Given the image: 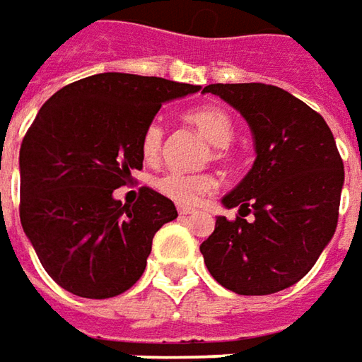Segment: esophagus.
I'll use <instances>...</instances> for the list:
<instances>
[{"label":"esophagus","instance_id":"esophagus-1","mask_svg":"<svg viewBox=\"0 0 362 362\" xmlns=\"http://www.w3.org/2000/svg\"><path fill=\"white\" fill-rule=\"evenodd\" d=\"M194 210L192 208H188V206H178V214L180 216H188V214H192Z\"/></svg>","mask_w":362,"mask_h":362}]
</instances>
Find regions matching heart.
<instances>
[{"label":"heart","instance_id":"heart-1","mask_svg":"<svg viewBox=\"0 0 362 362\" xmlns=\"http://www.w3.org/2000/svg\"><path fill=\"white\" fill-rule=\"evenodd\" d=\"M186 122L192 124L196 130L204 136L214 148V156H226V148L234 138V122L230 114L220 106H200L186 114ZM164 126L160 122H152L142 136V156L148 164H156L164 154ZM154 186L166 198L184 206H194L200 198L214 190L216 180L210 174H184V172H166L158 176Z\"/></svg>","mask_w":362,"mask_h":362}]
</instances>
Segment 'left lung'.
Wrapping results in <instances>:
<instances>
[{
  "instance_id": "1",
  "label": "left lung",
  "mask_w": 362,
  "mask_h": 362,
  "mask_svg": "<svg viewBox=\"0 0 362 362\" xmlns=\"http://www.w3.org/2000/svg\"><path fill=\"white\" fill-rule=\"evenodd\" d=\"M202 92L243 114L256 150L250 172L222 198L226 208L238 206V216H218L200 244L204 264L236 294L284 291L315 267L337 228L344 168L332 132L276 86L210 83Z\"/></svg>"
}]
</instances>
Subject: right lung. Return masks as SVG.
I'll use <instances>...</instances> for the list:
<instances>
[{
	"instance_id": "add662e5",
	"label": "right lung",
	"mask_w": 362,
	"mask_h": 362,
	"mask_svg": "<svg viewBox=\"0 0 362 362\" xmlns=\"http://www.w3.org/2000/svg\"><path fill=\"white\" fill-rule=\"evenodd\" d=\"M198 90L107 71L62 88L37 112L19 150V218L68 293L112 298L142 276L154 234L178 212L152 188H140L134 204L114 190L142 168L144 130L162 104Z\"/></svg>"
}]
</instances>
